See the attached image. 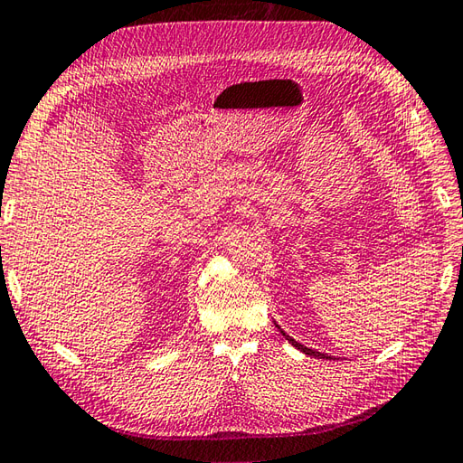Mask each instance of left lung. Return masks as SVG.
I'll return each instance as SVG.
<instances>
[{"label":"left lung","mask_w":463,"mask_h":463,"mask_svg":"<svg viewBox=\"0 0 463 463\" xmlns=\"http://www.w3.org/2000/svg\"><path fill=\"white\" fill-rule=\"evenodd\" d=\"M280 333H283V331H280ZM283 337L288 341V343H293V347H297V349H301L303 353H305V355H309V357H317V359H331L329 355H325V353H319V351H313V349H309V347H305V345H301V343H297L295 339H291V337H288V335L287 333H283Z\"/></svg>","instance_id":"8db88e82"}]
</instances>
